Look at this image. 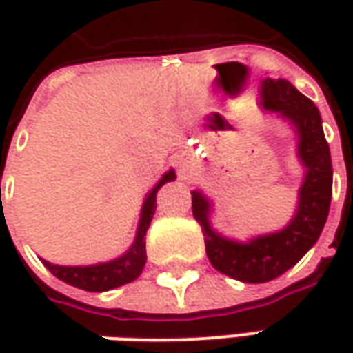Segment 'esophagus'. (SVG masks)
Returning a JSON list of instances; mask_svg holds the SVG:
<instances>
[{
    "instance_id": "1",
    "label": "esophagus",
    "mask_w": 353,
    "mask_h": 353,
    "mask_svg": "<svg viewBox=\"0 0 353 353\" xmlns=\"http://www.w3.org/2000/svg\"><path fill=\"white\" fill-rule=\"evenodd\" d=\"M179 167H181V169H188V161H186V159H184V157H181V161H179Z\"/></svg>"
}]
</instances>
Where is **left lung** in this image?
<instances>
[{
  "label": "left lung",
  "instance_id": "obj_1",
  "mask_svg": "<svg viewBox=\"0 0 353 353\" xmlns=\"http://www.w3.org/2000/svg\"><path fill=\"white\" fill-rule=\"evenodd\" d=\"M259 92L263 110L277 112L291 123L296 135V157L305 167L291 222L273 234L236 241L212 228L210 200L200 190H192V214L202 225L210 263L241 283L273 281L299 263L322 234L332 198V159L319 108L283 78H265Z\"/></svg>",
  "mask_w": 353,
  "mask_h": 353
}]
</instances>
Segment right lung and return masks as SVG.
<instances>
[{
	"instance_id": "right-lung-1",
	"label": "right lung",
	"mask_w": 353,
	"mask_h": 353,
	"mask_svg": "<svg viewBox=\"0 0 353 353\" xmlns=\"http://www.w3.org/2000/svg\"><path fill=\"white\" fill-rule=\"evenodd\" d=\"M174 179H176L174 170H167L163 174V179L145 196L141 216H139V224H137V234H135V239H133L131 248L123 255H119V257L112 259V261L96 265H76V267H68V265H54L47 261V259H41L43 265L57 279H61L64 283L72 285L76 289H82V291L90 292L110 291V289H117L121 285H128L131 281H135V279L141 275L145 261H147L145 234H147V230L151 225V220L155 216L157 192H159V188L163 184L170 183Z\"/></svg>"
}]
</instances>
